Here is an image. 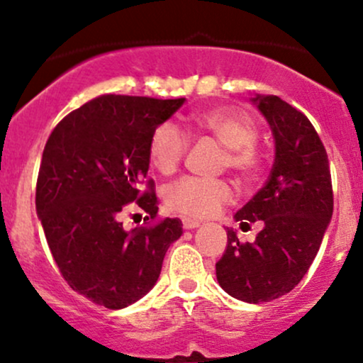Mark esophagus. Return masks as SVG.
I'll list each match as a JSON object with an SVG mask.
<instances>
[{
    "instance_id": "34e87169",
    "label": "esophagus",
    "mask_w": 363,
    "mask_h": 363,
    "mask_svg": "<svg viewBox=\"0 0 363 363\" xmlns=\"http://www.w3.org/2000/svg\"><path fill=\"white\" fill-rule=\"evenodd\" d=\"M182 227L186 228V230H191V228H196V227H199V222L198 220H193V218H182Z\"/></svg>"
}]
</instances>
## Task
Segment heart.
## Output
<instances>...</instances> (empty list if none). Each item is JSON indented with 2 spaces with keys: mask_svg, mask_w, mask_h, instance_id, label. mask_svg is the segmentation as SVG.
<instances>
[{
  "mask_svg": "<svg viewBox=\"0 0 363 363\" xmlns=\"http://www.w3.org/2000/svg\"><path fill=\"white\" fill-rule=\"evenodd\" d=\"M189 126L196 135L210 136L225 147L222 165L228 167L240 181H256L261 172L262 155L257 147L259 126L245 112L215 109L191 116ZM189 150V140L176 124L164 123L150 136L148 155L153 167L164 176L179 169ZM232 201V187L223 179L182 177L167 186L164 203L172 213L206 218L218 213Z\"/></svg>",
  "mask_w": 363,
  "mask_h": 363,
  "instance_id": "heart-1",
  "label": "heart"
}]
</instances>
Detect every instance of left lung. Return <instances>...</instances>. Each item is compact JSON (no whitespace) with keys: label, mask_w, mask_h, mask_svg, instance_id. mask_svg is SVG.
Returning a JSON list of instances; mask_svg holds the SVG:
<instances>
[{"label":"left lung","mask_w":363,"mask_h":363,"mask_svg":"<svg viewBox=\"0 0 363 363\" xmlns=\"http://www.w3.org/2000/svg\"><path fill=\"white\" fill-rule=\"evenodd\" d=\"M274 136L268 182L237 211L242 227L262 223L254 242L232 230L216 262L220 286L239 301L269 302L289 294L311 268L333 215L328 153L311 121L277 95L254 99Z\"/></svg>","instance_id":"left-lung-1"}]
</instances>
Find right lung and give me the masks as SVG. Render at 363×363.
<instances>
[{
    "label": "right lung",
    "instance_id": "right-lung-1",
    "mask_svg": "<svg viewBox=\"0 0 363 363\" xmlns=\"http://www.w3.org/2000/svg\"><path fill=\"white\" fill-rule=\"evenodd\" d=\"M184 99L106 94L65 116L49 135L35 187L45 239L66 283L107 309H123L155 285L179 218H158L147 179L150 136ZM136 204L152 219L126 233Z\"/></svg>",
    "mask_w": 363,
    "mask_h": 363
}]
</instances>
